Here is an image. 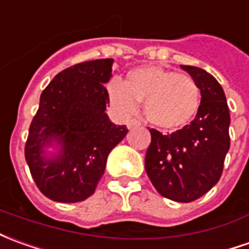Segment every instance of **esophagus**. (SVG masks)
Wrapping results in <instances>:
<instances>
[{"label":"esophagus","instance_id":"esophagus-1","mask_svg":"<svg viewBox=\"0 0 249 249\" xmlns=\"http://www.w3.org/2000/svg\"><path fill=\"white\" fill-rule=\"evenodd\" d=\"M126 125H128V128H129V129H132V128H135V126H139V125H142V123H140L139 120L132 119V120H129L128 123H126Z\"/></svg>","mask_w":249,"mask_h":249}]
</instances>
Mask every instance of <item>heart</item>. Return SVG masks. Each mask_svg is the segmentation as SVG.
Instances as JSON below:
<instances>
[{
	"label": "heart",
	"instance_id": "heart-1",
	"mask_svg": "<svg viewBox=\"0 0 249 249\" xmlns=\"http://www.w3.org/2000/svg\"><path fill=\"white\" fill-rule=\"evenodd\" d=\"M107 91L119 114L132 116L137 112V102H144L147 120L161 129H177L189 124L201 102L199 88L191 76L158 66L132 70L126 83L113 79Z\"/></svg>",
	"mask_w": 249,
	"mask_h": 249
}]
</instances>
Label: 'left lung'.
Returning a JSON list of instances; mask_svg holds the SVG:
<instances>
[{"label": "left lung", "instance_id": "left-lung-1", "mask_svg": "<svg viewBox=\"0 0 249 249\" xmlns=\"http://www.w3.org/2000/svg\"><path fill=\"white\" fill-rule=\"evenodd\" d=\"M197 82L201 105L196 119L171 135L149 129L145 171L163 197L191 202L220 180L231 145V116L221 85L199 67L180 66Z\"/></svg>", "mask_w": 249, "mask_h": 249}]
</instances>
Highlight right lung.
Instances as JSON below:
<instances>
[{"mask_svg": "<svg viewBox=\"0 0 249 249\" xmlns=\"http://www.w3.org/2000/svg\"><path fill=\"white\" fill-rule=\"evenodd\" d=\"M113 59L71 66L52 79L40 95L29 126L25 160L39 190L56 202H81L93 196L109 152L128 129L105 113ZM58 152L47 157L45 147Z\"/></svg>", "mask_w": 249, "mask_h": 249, "instance_id": "right-lung-1", "label": "right lung"}]
</instances>
